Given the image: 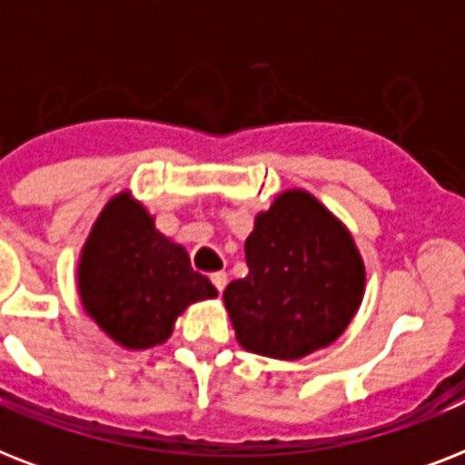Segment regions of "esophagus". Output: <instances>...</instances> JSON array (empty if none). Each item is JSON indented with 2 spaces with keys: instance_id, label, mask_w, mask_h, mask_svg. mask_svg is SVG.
Here are the masks:
<instances>
[{
  "instance_id": "esophagus-1",
  "label": "esophagus",
  "mask_w": 465,
  "mask_h": 465,
  "mask_svg": "<svg viewBox=\"0 0 465 465\" xmlns=\"http://www.w3.org/2000/svg\"><path fill=\"white\" fill-rule=\"evenodd\" d=\"M210 280H212V284L217 287L219 294H222V292H224V287H226V272H212Z\"/></svg>"
}]
</instances>
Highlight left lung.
<instances>
[{
    "instance_id": "obj_1",
    "label": "left lung",
    "mask_w": 465,
    "mask_h": 465,
    "mask_svg": "<svg viewBox=\"0 0 465 465\" xmlns=\"http://www.w3.org/2000/svg\"><path fill=\"white\" fill-rule=\"evenodd\" d=\"M246 265L224 304L248 352L306 357L335 342L360 309L364 262L352 236L304 190H287L255 217Z\"/></svg>"
}]
</instances>
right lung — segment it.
I'll use <instances>...</instances> for the list:
<instances>
[{"label": "right lung", "mask_w": 465, "mask_h": 465, "mask_svg": "<svg viewBox=\"0 0 465 465\" xmlns=\"http://www.w3.org/2000/svg\"><path fill=\"white\" fill-rule=\"evenodd\" d=\"M79 294L115 342L144 350L171 335L185 306L217 297V290L190 268L185 248L161 236L147 210L123 193L105 204L86 239Z\"/></svg>", "instance_id": "1"}]
</instances>
